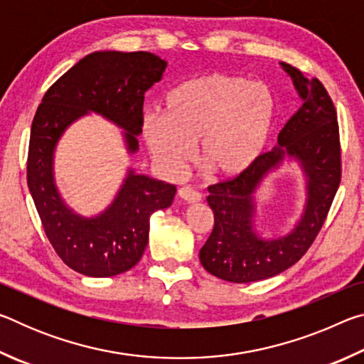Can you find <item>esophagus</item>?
<instances>
[{"label": "esophagus", "instance_id": "1", "mask_svg": "<svg viewBox=\"0 0 364 364\" xmlns=\"http://www.w3.org/2000/svg\"><path fill=\"white\" fill-rule=\"evenodd\" d=\"M178 196H180L184 202H189V204H194V202H199L202 199L200 193H197L196 189L189 188V186L178 189Z\"/></svg>", "mask_w": 364, "mask_h": 364}]
</instances>
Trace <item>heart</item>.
<instances>
[{
  "label": "heart",
  "instance_id": "1",
  "mask_svg": "<svg viewBox=\"0 0 364 364\" xmlns=\"http://www.w3.org/2000/svg\"><path fill=\"white\" fill-rule=\"evenodd\" d=\"M278 96L268 85L213 72L173 86L162 112L141 120V133L154 160L176 176L193 157L217 178H236L264 152L278 125Z\"/></svg>",
  "mask_w": 364,
  "mask_h": 364
}]
</instances>
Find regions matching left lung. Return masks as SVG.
<instances>
[{"label": "left lung", "instance_id": "8db88e82", "mask_svg": "<svg viewBox=\"0 0 364 364\" xmlns=\"http://www.w3.org/2000/svg\"><path fill=\"white\" fill-rule=\"evenodd\" d=\"M279 64L292 78L301 106L279 132L278 146L245 173L208 188L215 225L199 252L200 263L210 274L237 284L273 278L297 263L321 230L341 183L337 114L328 91L319 80ZM286 159H294L306 176L304 212L287 235L263 238L255 230V193Z\"/></svg>", "mask_w": 364, "mask_h": 364}]
</instances>
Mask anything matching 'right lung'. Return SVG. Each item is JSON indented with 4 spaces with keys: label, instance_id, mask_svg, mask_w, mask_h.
Listing matches in <instances>:
<instances>
[{
    "label": "right lung",
    "instance_id": "obj_1",
    "mask_svg": "<svg viewBox=\"0 0 364 364\" xmlns=\"http://www.w3.org/2000/svg\"><path fill=\"white\" fill-rule=\"evenodd\" d=\"M167 63L152 53L96 51L46 91L30 132L27 184L41 225L67 267L91 278L125 273L144 254L151 215L173 202L175 184L133 168L106 210L82 217L65 205L54 180V152L73 122L90 112L122 128L128 154L139 149L144 93Z\"/></svg>",
    "mask_w": 364,
    "mask_h": 364
}]
</instances>
